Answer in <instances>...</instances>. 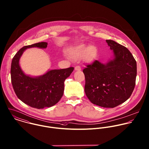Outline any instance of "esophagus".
<instances>
[{
    "label": "esophagus",
    "instance_id": "1",
    "mask_svg": "<svg viewBox=\"0 0 149 149\" xmlns=\"http://www.w3.org/2000/svg\"><path fill=\"white\" fill-rule=\"evenodd\" d=\"M81 70V68L80 66H76L75 67V71H80Z\"/></svg>",
    "mask_w": 149,
    "mask_h": 149
}]
</instances>
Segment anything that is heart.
<instances>
[{
  "label": "heart",
  "mask_w": 149,
  "mask_h": 149,
  "mask_svg": "<svg viewBox=\"0 0 149 149\" xmlns=\"http://www.w3.org/2000/svg\"><path fill=\"white\" fill-rule=\"evenodd\" d=\"M66 54L70 58L77 60L86 57L89 55L90 57H95L97 55V50L91 46L80 45L68 49Z\"/></svg>",
  "instance_id": "heart-1"
}]
</instances>
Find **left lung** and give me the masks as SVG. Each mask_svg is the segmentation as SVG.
Returning <instances> with one entry per match:
<instances>
[{
  "mask_svg": "<svg viewBox=\"0 0 149 149\" xmlns=\"http://www.w3.org/2000/svg\"><path fill=\"white\" fill-rule=\"evenodd\" d=\"M113 57L107 63L98 60L84 69L85 92L90 102L104 108H114L127 101L134 89L136 61L130 51L116 42L106 40Z\"/></svg>",
  "mask_w": 149,
  "mask_h": 149,
  "instance_id": "obj_1",
  "label": "left lung"
}]
</instances>
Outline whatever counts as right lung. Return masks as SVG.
I'll use <instances>...</instances> for the list:
<instances>
[{
    "label": "right lung",
    "instance_id": "obj_1",
    "mask_svg": "<svg viewBox=\"0 0 149 149\" xmlns=\"http://www.w3.org/2000/svg\"><path fill=\"white\" fill-rule=\"evenodd\" d=\"M48 43L41 42L22 47L15 55L11 66V78L18 98L25 104L37 109L51 107L57 104L63 95L64 81L74 70V67L51 70L38 77L26 75L19 65V60L28 48L44 49Z\"/></svg>",
    "mask_w": 149,
    "mask_h": 149
}]
</instances>
